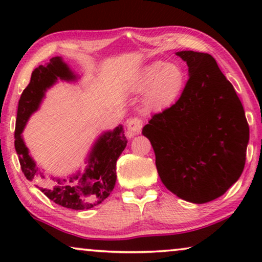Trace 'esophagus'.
Wrapping results in <instances>:
<instances>
[{
    "label": "esophagus",
    "instance_id": "esophagus-1",
    "mask_svg": "<svg viewBox=\"0 0 262 262\" xmlns=\"http://www.w3.org/2000/svg\"><path fill=\"white\" fill-rule=\"evenodd\" d=\"M142 127H143V121L141 118L134 117L127 120V130H128V135H130V137H132V136L135 135H138L139 132H141Z\"/></svg>",
    "mask_w": 262,
    "mask_h": 262
}]
</instances>
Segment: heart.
Segmentation results:
<instances>
[{
  "instance_id": "1",
  "label": "heart",
  "mask_w": 262,
  "mask_h": 262,
  "mask_svg": "<svg viewBox=\"0 0 262 262\" xmlns=\"http://www.w3.org/2000/svg\"><path fill=\"white\" fill-rule=\"evenodd\" d=\"M187 75L178 63L155 62L139 73L135 91L144 92L145 106L150 110H163L177 101L184 91Z\"/></svg>"
}]
</instances>
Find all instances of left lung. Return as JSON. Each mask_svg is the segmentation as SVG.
Masks as SVG:
<instances>
[{
  "label": "left lung",
  "mask_w": 262,
  "mask_h": 262,
  "mask_svg": "<svg viewBox=\"0 0 262 262\" xmlns=\"http://www.w3.org/2000/svg\"><path fill=\"white\" fill-rule=\"evenodd\" d=\"M189 78L174 105L154 114L142 134L151 143L163 185L179 198L204 204L241 177L249 126L232 84L209 53L180 51Z\"/></svg>",
  "instance_id": "8db88e82"
}]
</instances>
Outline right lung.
<instances>
[{"label":"right lung","instance_id":"obj_1","mask_svg":"<svg viewBox=\"0 0 262 262\" xmlns=\"http://www.w3.org/2000/svg\"><path fill=\"white\" fill-rule=\"evenodd\" d=\"M76 80V75L69 69L60 57H53L46 66H39L32 73L31 81L20 96L16 114L15 150L19 157L21 170L28 180L39 174L35 162L28 155L23 134L31 114L38 110L46 89L57 81ZM127 144L123 126L105 132L99 137L88 156V167L80 178V173L66 179H53L55 182H41L39 189L53 203L73 210H88L101 204L113 191L117 180V160ZM40 177L44 178V175ZM77 181L75 182L74 180Z\"/></svg>","mask_w":262,"mask_h":262}]
</instances>
